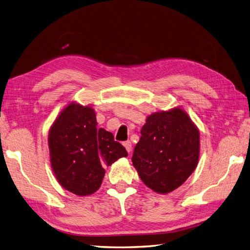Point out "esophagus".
Segmentation results:
<instances>
[{"instance_id": "34e87169", "label": "esophagus", "mask_w": 250, "mask_h": 250, "mask_svg": "<svg viewBox=\"0 0 250 250\" xmlns=\"http://www.w3.org/2000/svg\"><path fill=\"white\" fill-rule=\"evenodd\" d=\"M124 146H125V148L127 153H130L132 151V143L130 142V140H127V142H125Z\"/></svg>"}]
</instances>
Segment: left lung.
Wrapping results in <instances>:
<instances>
[{"mask_svg": "<svg viewBox=\"0 0 250 250\" xmlns=\"http://www.w3.org/2000/svg\"><path fill=\"white\" fill-rule=\"evenodd\" d=\"M132 163L146 187L167 194L187 181L200 157V131L182 107L152 113Z\"/></svg>", "mask_w": 250, "mask_h": 250, "instance_id": "1", "label": "left lung"}]
</instances>
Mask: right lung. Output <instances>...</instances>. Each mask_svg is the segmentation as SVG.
Listing matches in <instances>:
<instances>
[{"label":"right lung","instance_id":"right-lung-1","mask_svg":"<svg viewBox=\"0 0 250 250\" xmlns=\"http://www.w3.org/2000/svg\"><path fill=\"white\" fill-rule=\"evenodd\" d=\"M50 166L57 181L72 193L91 195L101 186L105 166L126 157L111 132L98 129L91 105L75 101L63 108L48 132Z\"/></svg>","mask_w":250,"mask_h":250}]
</instances>
